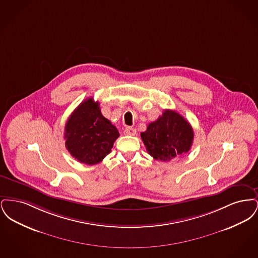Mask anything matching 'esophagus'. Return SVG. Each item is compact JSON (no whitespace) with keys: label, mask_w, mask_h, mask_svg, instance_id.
<instances>
[{"label":"esophagus","mask_w":258,"mask_h":258,"mask_svg":"<svg viewBox=\"0 0 258 258\" xmlns=\"http://www.w3.org/2000/svg\"><path fill=\"white\" fill-rule=\"evenodd\" d=\"M123 134L125 135H136V130L133 128V127H125L124 131H123Z\"/></svg>","instance_id":"34e87169"}]
</instances>
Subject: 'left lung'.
I'll use <instances>...</instances> for the list:
<instances>
[{
    "label": "left lung",
    "instance_id": "left-lung-1",
    "mask_svg": "<svg viewBox=\"0 0 258 258\" xmlns=\"http://www.w3.org/2000/svg\"><path fill=\"white\" fill-rule=\"evenodd\" d=\"M141 138L149 155L156 160L169 161L190 150L194 130L183 116L167 109L158 120L148 124Z\"/></svg>",
    "mask_w": 258,
    "mask_h": 258
}]
</instances>
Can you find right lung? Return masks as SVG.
I'll use <instances>...</instances> for the list:
<instances>
[{"label":"right lung","instance_id":"obj_1","mask_svg":"<svg viewBox=\"0 0 258 258\" xmlns=\"http://www.w3.org/2000/svg\"><path fill=\"white\" fill-rule=\"evenodd\" d=\"M119 132L89 98L72 113L64 126L66 148L75 160L88 165L100 162L109 153Z\"/></svg>","mask_w":258,"mask_h":258}]
</instances>
